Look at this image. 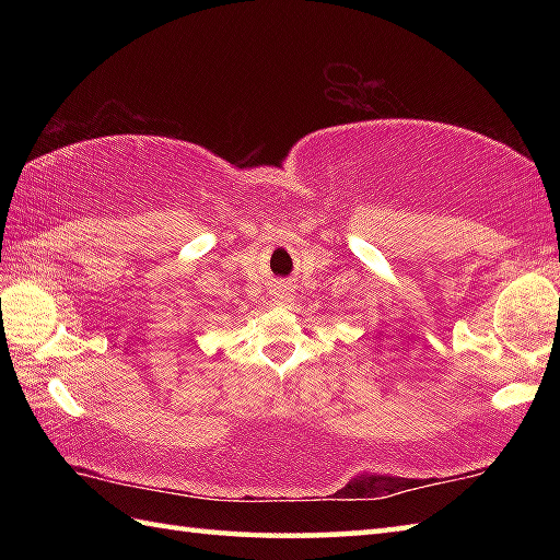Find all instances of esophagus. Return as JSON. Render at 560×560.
<instances>
[{
	"label": "esophagus",
	"instance_id": "esophagus-1",
	"mask_svg": "<svg viewBox=\"0 0 560 560\" xmlns=\"http://www.w3.org/2000/svg\"><path fill=\"white\" fill-rule=\"evenodd\" d=\"M271 301L277 303V305H289L293 301V293L287 287H277V289L271 291Z\"/></svg>",
	"mask_w": 560,
	"mask_h": 560
}]
</instances>
